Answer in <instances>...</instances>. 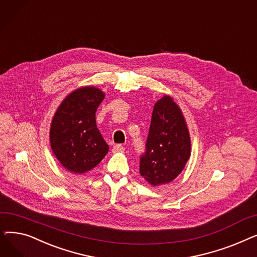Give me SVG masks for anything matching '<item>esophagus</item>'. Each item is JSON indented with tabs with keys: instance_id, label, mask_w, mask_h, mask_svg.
I'll return each instance as SVG.
<instances>
[{
	"instance_id": "esophagus-1",
	"label": "esophagus",
	"mask_w": 257,
	"mask_h": 257,
	"mask_svg": "<svg viewBox=\"0 0 257 257\" xmlns=\"http://www.w3.org/2000/svg\"><path fill=\"white\" fill-rule=\"evenodd\" d=\"M125 148L121 145H114L112 148V152L113 153H117V152H124Z\"/></svg>"
}]
</instances>
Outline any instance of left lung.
<instances>
[{
    "instance_id": "obj_1",
    "label": "left lung",
    "mask_w": 257,
    "mask_h": 257,
    "mask_svg": "<svg viewBox=\"0 0 257 257\" xmlns=\"http://www.w3.org/2000/svg\"><path fill=\"white\" fill-rule=\"evenodd\" d=\"M191 155L190 134L178 105L169 96L155 103L140 174L156 186L173 181Z\"/></svg>"
}]
</instances>
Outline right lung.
Returning a JSON list of instances; mask_svg holds the SVG:
<instances>
[{"instance_id": "1", "label": "right lung", "mask_w": 257, "mask_h": 257, "mask_svg": "<svg viewBox=\"0 0 257 257\" xmlns=\"http://www.w3.org/2000/svg\"><path fill=\"white\" fill-rule=\"evenodd\" d=\"M103 100L104 93L96 87L78 88L63 100L52 120V150L74 174L96 167L109 149L96 124V111Z\"/></svg>"}]
</instances>
